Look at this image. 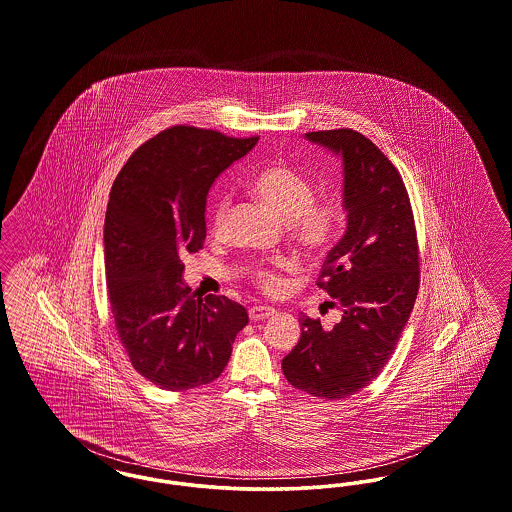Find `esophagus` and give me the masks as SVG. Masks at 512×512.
Instances as JSON below:
<instances>
[{
	"instance_id": "obj_1",
	"label": "esophagus",
	"mask_w": 512,
	"mask_h": 512,
	"mask_svg": "<svg viewBox=\"0 0 512 512\" xmlns=\"http://www.w3.org/2000/svg\"><path fill=\"white\" fill-rule=\"evenodd\" d=\"M273 313H275V310L269 308V306H254V308L248 310V315H250L252 321H264L267 317H271Z\"/></svg>"
}]
</instances>
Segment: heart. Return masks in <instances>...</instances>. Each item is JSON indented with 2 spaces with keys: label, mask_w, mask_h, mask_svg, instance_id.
Here are the masks:
<instances>
[{
  "label": "heart",
  "mask_w": 512,
  "mask_h": 512,
  "mask_svg": "<svg viewBox=\"0 0 512 512\" xmlns=\"http://www.w3.org/2000/svg\"><path fill=\"white\" fill-rule=\"evenodd\" d=\"M250 193L266 204L281 222L287 223L290 239L300 248L319 254L333 245L342 218L340 204L334 199L313 200L312 183L290 170L289 166L271 164L260 170L250 181ZM227 210V200L216 204V229H222ZM275 267H285V262H277ZM254 279L266 290H273L279 285L277 273L271 267H256Z\"/></svg>",
  "instance_id": "1"
}]
</instances>
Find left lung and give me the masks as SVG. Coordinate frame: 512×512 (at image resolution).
I'll return each instance as SVG.
<instances>
[{
    "label": "left lung",
    "instance_id": "obj_1",
    "mask_svg": "<svg viewBox=\"0 0 512 512\" xmlns=\"http://www.w3.org/2000/svg\"><path fill=\"white\" fill-rule=\"evenodd\" d=\"M306 139L342 160L346 231L317 283L342 317L333 329L300 317V340L283 357V373L315 398L342 400L377 378L394 354L419 292L417 235L400 172L371 139L350 128Z\"/></svg>",
    "mask_w": 512,
    "mask_h": 512
}]
</instances>
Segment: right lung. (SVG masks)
Instances as JSON below:
<instances>
[{
    "instance_id": "obj_1",
    "label": "right lung",
    "mask_w": 512,
    "mask_h": 512,
    "mask_svg": "<svg viewBox=\"0 0 512 512\" xmlns=\"http://www.w3.org/2000/svg\"><path fill=\"white\" fill-rule=\"evenodd\" d=\"M256 143L176 126L143 143L114 179L103 229L112 317L135 371L162 390L220 377L248 323L245 306L191 292L181 256L204 245L210 187Z\"/></svg>"
}]
</instances>
